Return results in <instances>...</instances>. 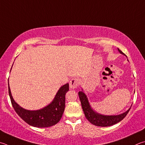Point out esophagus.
<instances>
[{
    "mask_svg": "<svg viewBox=\"0 0 145 145\" xmlns=\"http://www.w3.org/2000/svg\"><path fill=\"white\" fill-rule=\"evenodd\" d=\"M78 83L79 82H78V80L77 78H72V79L70 81V88L71 89L77 88L78 85Z\"/></svg>",
    "mask_w": 145,
    "mask_h": 145,
    "instance_id": "esophagus-1",
    "label": "esophagus"
}]
</instances>
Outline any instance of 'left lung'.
I'll return each mask as SVG.
<instances>
[{
    "instance_id": "1",
    "label": "left lung",
    "mask_w": 145,
    "mask_h": 145,
    "mask_svg": "<svg viewBox=\"0 0 145 145\" xmlns=\"http://www.w3.org/2000/svg\"><path fill=\"white\" fill-rule=\"evenodd\" d=\"M120 54L125 55L123 52L118 49ZM83 91V90H82ZM78 96L80 100L82 108L84 111V114L87 119L92 124L100 127H108L114 125L115 123L119 122L120 121L123 120L127 115L128 112H129L131 108L122 114L117 115H103L99 114L98 113L94 111L89 104L88 97L83 91L78 92Z\"/></svg>"
}]
</instances>
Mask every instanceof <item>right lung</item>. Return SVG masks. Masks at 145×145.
Listing matches in <instances>:
<instances>
[{
  "mask_svg": "<svg viewBox=\"0 0 145 145\" xmlns=\"http://www.w3.org/2000/svg\"><path fill=\"white\" fill-rule=\"evenodd\" d=\"M8 88L10 101L15 112L28 124L36 127H48L56 124L61 118L65 107V94L69 91L68 83L59 88L51 103L38 110H28L21 107L12 98L9 82Z\"/></svg>",
  "mask_w": 145,
  "mask_h": 145,
  "instance_id": "1",
  "label": "right lung"
}]
</instances>
